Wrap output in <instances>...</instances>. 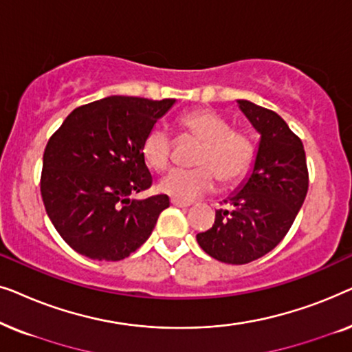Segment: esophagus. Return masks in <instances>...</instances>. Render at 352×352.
Returning <instances> with one entry per match:
<instances>
[{"label": "esophagus", "instance_id": "obj_1", "mask_svg": "<svg viewBox=\"0 0 352 352\" xmlns=\"http://www.w3.org/2000/svg\"><path fill=\"white\" fill-rule=\"evenodd\" d=\"M171 205L179 206V208H187V206H190L189 201H182V200H177V199H171Z\"/></svg>", "mask_w": 352, "mask_h": 352}]
</instances>
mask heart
<instances>
[{"instance_id":"obj_1","label":"heart","mask_w":352,"mask_h":352,"mask_svg":"<svg viewBox=\"0 0 352 352\" xmlns=\"http://www.w3.org/2000/svg\"><path fill=\"white\" fill-rule=\"evenodd\" d=\"M186 136L201 142L194 170L175 168L162 177L158 189L177 200H194L214 189L216 177L226 186L247 175L254 162V144L247 133L232 129L230 123L211 110H195L181 118ZM142 155L155 171L170 166L173 138L165 128L153 126L142 144Z\"/></svg>"}]
</instances>
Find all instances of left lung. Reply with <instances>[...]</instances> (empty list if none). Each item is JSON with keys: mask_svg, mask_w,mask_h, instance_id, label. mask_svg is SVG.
<instances>
[{"mask_svg": "<svg viewBox=\"0 0 352 352\" xmlns=\"http://www.w3.org/2000/svg\"><path fill=\"white\" fill-rule=\"evenodd\" d=\"M239 109L261 134L252 175L216 211L214 224L197 234V242L211 258L228 264H247L282 242L309 187L301 139L280 115L250 100Z\"/></svg>", "mask_w": 352, "mask_h": 352, "instance_id": "left-lung-1", "label": "left lung"}]
</instances>
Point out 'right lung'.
I'll return each instance as SVG.
<instances>
[{
  "label": "right lung",
  "mask_w": 352,
  "mask_h": 352,
  "mask_svg": "<svg viewBox=\"0 0 352 352\" xmlns=\"http://www.w3.org/2000/svg\"><path fill=\"white\" fill-rule=\"evenodd\" d=\"M175 102L110 96L76 107L50 138L43 155V204L76 253L120 261L151 237L170 199L129 197L152 186L142 144Z\"/></svg>",
  "instance_id": "add662e5"
}]
</instances>
